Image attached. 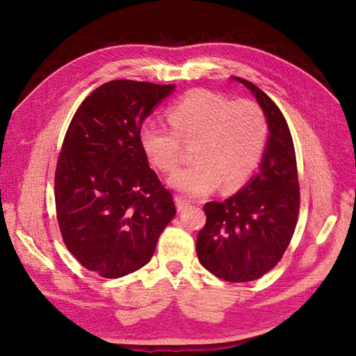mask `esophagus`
Returning <instances> with one entry per match:
<instances>
[{
	"mask_svg": "<svg viewBox=\"0 0 356 356\" xmlns=\"http://www.w3.org/2000/svg\"><path fill=\"white\" fill-rule=\"evenodd\" d=\"M175 203H177V209H178V211L186 209V208L188 207V204H190V202H188L187 199L181 197V196H175Z\"/></svg>",
	"mask_w": 356,
	"mask_h": 356,
	"instance_id": "esophagus-1",
	"label": "esophagus"
}]
</instances>
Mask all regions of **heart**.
Wrapping results in <instances>:
<instances>
[{
  "instance_id": "1",
  "label": "heart",
  "mask_w": 356,
  "mask_h": 356,
  "mask_svg": "<svg viewBox=\"0 0 356 356\" xmlns=\"http://www.w3.org/2000/svg\"><path fill=\"white\" fill-rule=\"evenodd\" d=\"M166 127L145 120L139 144L156 169L174 172L182 144L193 145L195 163L175 172L170 186L187 196H204L220 184L236 190L251 178L263 157L268 124L261 106L251 99L230 101L208 89H191L168 110Z\"/></svg>"
}]
</instances>
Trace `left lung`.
Returning a JSON list of instances; mask_svg holds the SVG:
<instances>
[{
    "label": "left lung",
    "instance_id": "left-lung-1",
    "mask_svg": "<svg viewBox=\"0 0 356 356\" xmlns=\"http://www.w3.org/2000/svg\"><path fill=\"white\" fill-rule=\"evenodd\" d=\"M270 136L260 170L243 190L224 202L204 203L207 222L197 234L200 264L227 282H250L281 261L293 239L300 211V186L293 136L281 110L251 81Z\"/></svg>",
    "mask_w": 356,
    "mask_h": 356
}]
</instances>
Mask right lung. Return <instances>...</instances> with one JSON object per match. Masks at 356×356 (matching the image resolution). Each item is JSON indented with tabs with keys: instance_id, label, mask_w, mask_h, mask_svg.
<instances>
[{
	"instance_id": "obj_1",
	"label": "right lung",
	"mask_w": 356,
	"mask_h": 356,
	"mask_svg": "<svg viewBox=\"0 0 356 356\" xmlns=\"http://www.w3.org/2000/svg\"><path fill=\"white\" fill-rule=\"evenodd\" d=\"M174 88L105 83L81 102L63 138L55 172L62 241L83 267L102 277L145 266L177 213L139 144L144 118Z\"/></svg>"
}]
</instances>
